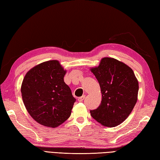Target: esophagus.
I'll return each mask as SVG.
<instances>
[{
    "instance_id": "34e87169",
    "label": "esophagus",
    "mask_w": 160,
    "mask_h": 160,
    "mask_svg": "<svg viewBox=\"0 0 160 160\" xmlns=\"http://www.w3.org/2000/svg\"><path fill=\"white\" fill-rule=\"evenodd\" d=\"M84 98H85V96H82L80 98H78V102H82L84 100Z\"/></svg>"
}]
</instances>
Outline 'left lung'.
<instances>
[{
	"label": "left lung",
	"instance_id": "1",
	"mask_svg": "<svg viewBox=\"0 0 160 160\" xmlns=\"http://www.w3.org/2000/svg\"><path fill=\"white\" fill-rule=\"evenodd\" d=\"M91 71L102 96L100 106L90 111L91 115L104 127H116L128 118L137 102V78L131 67L112 58H103L99 66Z\"/></svg>",
	"mask_w": 160,
	"mask_h": 160
}]
</instances>
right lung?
I'll return each mask as SVG.
<instances>
[{
    "mask_svg": "<svg viewBox=\"0 0 160 160\" xmlns=\"http://www.w3.org/2000/svg\"><path fill=\"white\" fill-rule=\"evenodd\" d=\"M66 70L58 60H49L33 67L22 80L24 104L33 120L56 128L69 118L76 98L64 82Z\"/></svg>",
    "mask_w": 160,
    "mask_h": 160,
    "instance_id": "add662e5",
    "label": "right lung"
}]
</instances>
